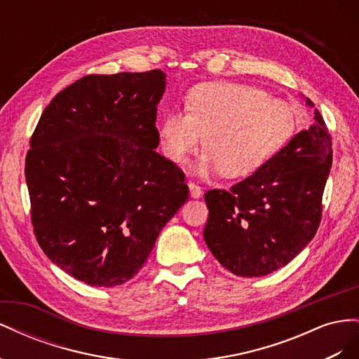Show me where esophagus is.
I'll return each instance as SVG.
<instances>
[{
    "label": "esophagus",
    "instance_id": "obj_1",
    "mask_svg": "<svg viewBox=\"0 0 359 359\" xmlns=\"http://www.w3.org/2000/svg\"><path fill=\"white\" fill-rule=\"evenodd\" d=\"M189 189H190L191 198L198 199V198H201V196H202V187H201V186H198V184L194 182V181H189Z\"/></svg>",
    "mask_w": 359,
    "mask_h": 359
}]
</instances>
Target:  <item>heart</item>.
Returning <instances> with one entry per match:
<instances>
[{
	"instance_id": "obj_1",
	"label": "heart",
	"mask_w": 359,
	"mask_h": 359,
	"mask_svg": "<svg viewBox=\"0 0 359 359\" xmlns=\"http://www.w3.org/2000/svg\"><path fill=\"white\" fill-rule=\"evenodd\" d=\"M297 116L286 102L236 82H205L189 91L186 114L169 112L160 119L163 154L184 163L203 137L206 151L198 172H223L240 178L262 168L290 139Z\"/></svg>"
}]
</instances>
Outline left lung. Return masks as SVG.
<instances>
[{
  "mask_svg": "<svg viewBox=\"0 0 359 359\" xmlns=\"http://www.w3.org/2000/svg\"><path fill=\"white\" fill-rule=\"evenodd\" d=\"M309 106H314L307 99ZM332 165L331 135L318 109L302 130L253 175L231 190L205 193V243L240 277H262L287 265L316 235Z\"/></svg>",
  "mask_w": 359,
  "mask_h": 359,
  "instance_id": "8db88e82",
  "label": "left lung"
}]
</instances>
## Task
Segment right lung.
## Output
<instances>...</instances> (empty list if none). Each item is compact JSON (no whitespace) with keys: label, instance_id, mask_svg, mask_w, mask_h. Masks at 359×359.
Segmentation results:
<instances>
[{"label":"right lung","instance_id":"1","mask_svg":"<svg viewBox=\"0 0 359 359\" xmlns=\"http://www.w3.org/2000/svg\"><path fill=\"white\" fill-rule=\"evenodd\" d=\"M165 88L161 70L86 74L53 97L29 139L36 240L90 286L133 278L189 199L184 172L156 151Z\"/></svg>","mask_w":359,"mask_h":359}]
</instances>
